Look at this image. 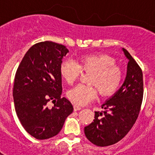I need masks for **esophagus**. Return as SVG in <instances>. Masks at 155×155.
Instances as JSON below:
<instances>
[{"instance_id": "34e87169", "label": "esophagus", "mask_w": 155, "mask_h": 155, "mask_svg": "<svg viewBox=\"0 0 155 155\" xmlns=\"http://www.w3.org/2000/svg\"><path fill=\"white\" fill-rule=\"evenodd\" d=\"M81 109V106H79V105H74V111H79Z\"/></svg>"}]
</instances>
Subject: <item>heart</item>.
Instances as JSON below:
<instances>
[{
	"mask_svg": "<svg viewBox=\"0 0 155 155\" xmlns=\"http://www.w3.org/2000/svg\"><path fill=\"white\" fill-rule=\"evenodd\" d=\"M82 71L91 72L88 83L91 84H78L68 91V98L77 105L89 103L97 97L98 90L102 96L113 94L123 80L121 68L116 65L113 57L106 54L83 56L78 63L68 60L60 66L61 75L69 84L80 78Z\"/></svg>",
	"mask_w": 155,
	"mask_h": 155,
	"instance_id": "1",
	"label": "heart"
}]
</instances>
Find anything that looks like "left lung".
<instances>
[{"label": "left lung", "instance_id": "1", "mask_svg": "<svg viewBox=\"0 0 155 155\" xmlns=\"http://www.w3.org/2000/svg\"><path fill=\"white\" fill-rule=\"evenodd\" d=\"M128 60L127 76L120 89L102 105V112H94V121L84 127L87 139L98 147L113 145L122 140L135 124L143 94V73L125 49Z\"/></svg>", "mask_w": 155, "mask_h": 155}]
</instances>
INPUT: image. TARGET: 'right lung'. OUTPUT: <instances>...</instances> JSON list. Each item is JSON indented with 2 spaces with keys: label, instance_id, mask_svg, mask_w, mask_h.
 Segmentation results:
<instances>
[{
  "label": "right lung",
  "instance_id": "right-lung-1",
  "mask_svg": "<svg viewBox=\"0 0 155 155\" xmlns=\"http://www.w3.org/2000/svg\"><path fill=\"white\" fill-rule=\"evenodd\" d=\"M69 50L64 45L46 41L27 51L15 74L13 97L16 114L28 134L38 140L56 136L74 110L61 97L60 66ZM52 101L54 105L49 107Z\"/></svg>",
  "mask_w": 155,
  "mask_h": 155
}]
</instances>
